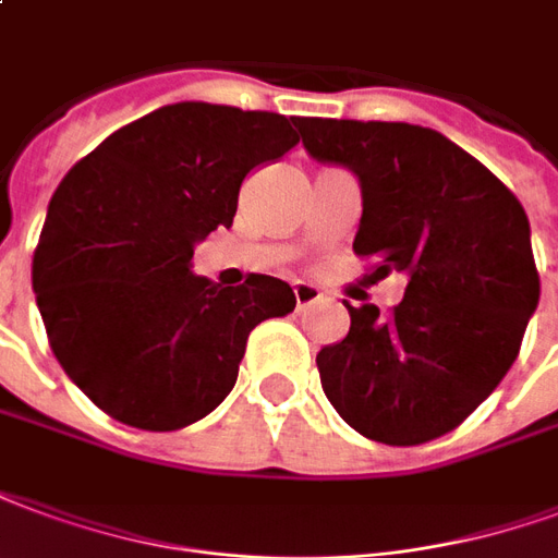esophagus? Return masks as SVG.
<instances>
[{
    "label": "esophagus",
    "instance_id": "1",
    "mask_svg": "<svg viewBox=\"0 0 558 558\" xmlns=\"http://www.w3.org/2000/svg\"><path fill=\"white\" fill-rule=\"evenodd\" d=\"M320 291L315 288V284H308V282H296L294 284V300H296V312H306L308 306H315L320 300Z\"/></svg>",
    "mask_w": 558,
    "mask_h": 558
}]
</instances>
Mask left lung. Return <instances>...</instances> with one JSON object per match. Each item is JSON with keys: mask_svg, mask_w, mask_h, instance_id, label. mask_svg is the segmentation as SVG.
Instances as JSON below:
<instances>
[{"mask_svg": "<svg viewBox=\"0 0 558 558\" xmlns=\"http://www.w3.org/2000/svg\"><path fill=\"white\" fill-rule=\"evenodd\" d=\"M296 128L315 160L360 178L353 252L374 258L372 282L408 274L389 315L344 303L351 332L318 353L320 386L368 440H437L518 360L541 296L526 210L437 130L344 118H300Z\"/></svg>", "mask_w": 558, "mask_h": 558, "instance_id": "left-lung-1", "label": "left lung"}]
</instances>
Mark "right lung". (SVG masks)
Instances as JSON below:
<instances>
[{"label": "right lung", "instance_id": "right-lung-1", "mask_svg": "<svg viewBox=\"0 0 558 558\" xmlns=\"http://www.w3.org/2000/svg\"><path fill=\"white\" fill-rule=\"evenodd\" d=\"M296 118L174 104L116 130L64 174L32 258L56 360L107 416L193 425L238 380L262 320L294 312L291 284L250 274L219 288L193 246L229 229L243 178L300 142Z\"/></svg>", "mask_w": 558, "mask_h": 558}]
</instances>
